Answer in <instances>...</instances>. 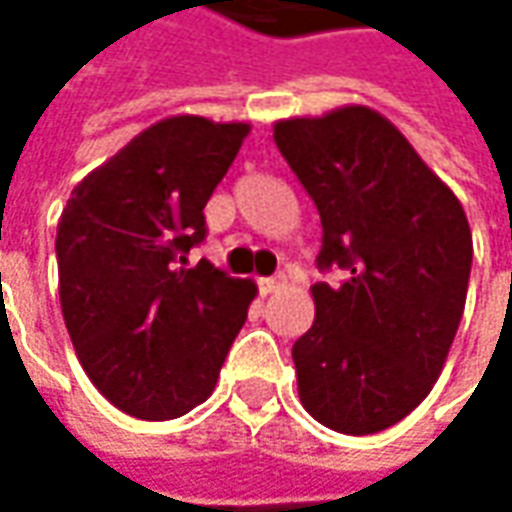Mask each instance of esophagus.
I'll return each instance as SVG.
<instances>
[{
    "label": "esophagus",
    "mask_w": 512,
    "mask_h": 512,
    "mask_svg": "<svg viewBox=\"0 0 512 512\" xmlns=\"http://www.w3.org/2000/svg\"><path fill=\"white\" fill-rule=\"evenodd\" d=\"M279 287H285V276H282V273H279V276H267V279H259V293H262V296L276 293Z\"/></svg>",
    "instance_id": "obj_1"
}]
</instances>
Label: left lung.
I'll return each instance as SVG.
<instances>
[{"mask_svg": "<svg viewBox=\"0 0 512 512\" xmlns=\"http://www.w3.org/2000/svg\"><path fill=\"white\" fill-rule=\"evenodd\" d=\"M322 219L316 319L293 344L299 399L330 430L379 433L433 390L473 265L462 202L376 110L350 105L273 125Z\"/></svg>", "mask_w": 512, "mask_h": 512, "instance_id": "obj_1", "label": "left lung"}]
</instances>
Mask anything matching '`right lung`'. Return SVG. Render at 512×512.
<instances>
[{
    "instance_id": "add662e5",
    "label": "right lung",
    "mask_w": 512,
    "mask_h": 512,
    "mask_svg": "<svg viewBox=\"0 0 512 512\" xmlns=\"http://www.w3.org/2000/svg\"><path fill=\"white\" fill-rule=\"evenodd\" d=\"M245 122L170 116L88 173L56 227L59 299L76 356L122 413L165 422L213 393L256 285L210 262L205 205Z\"/></svg>"
}]
</instances>
